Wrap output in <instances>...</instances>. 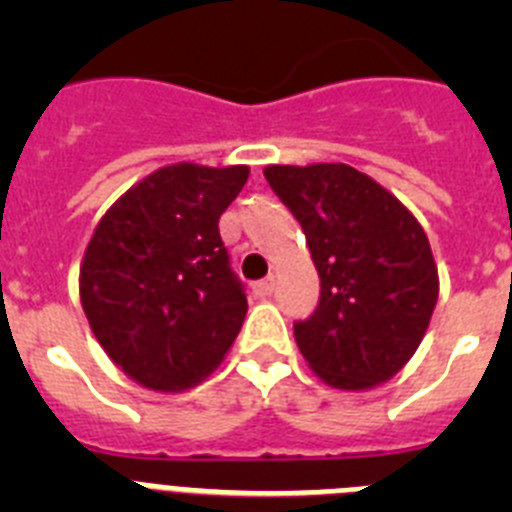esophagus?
I'll return each instance as SVG.
<instances>
[{
    "instance_id": "esophagus-1",
    "label": "esophagus",
    "mask_w": 512,
    "mask_h": 512,
    "mask_svg": "<svg viewBox=\"0 0 512 512\" xmlns=\"http://www.w3.org/2000/svg\"><path fill=\"white\" fill-rule=\"evenodd\" d=\"M274 289H277V279L269 277V279H264V282H256V284H253V295L261 297V300H264V297L274 295Z\"/></svg>"
}]
</instances>
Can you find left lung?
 Returning a JSON list of instances; mask_svg holds the SVG:
<instances>
[{
  "mask_svg": "<svg viewBox=\"0 0 512 512\" xmlns=\"http://www.w3.org/2000/svg\"><path fill=\"white\" fill-rule=\"evenodd\" d=\"M264 176L305 230L320 277L318 310L295 325L307 366L346 392L390 382L418 351L438 300L423 225L348 164H271Z\"/></svg>",
  "mask_w": 512,
  "mask_h": 512,
  "instance_id": "obj_1",
  "label": "left lung"
}]
</instances>
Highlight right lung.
I'll return each mask as SVG.
<instances>
[{
    "label": "right lung",
    "instance_id": "1",
    "mask_svg": "<svg viewBox=\"0 0 512 512\" xmlns=\"http://www.w3.org/2000/svg\"><path fill=\"white\" fill-rule=\"evenodd\" d=\"M248 166L156 169L104 212L79 269V297L104 354L153 392H182L233 346L248 302L217 220Z\"/></svg>",
    "mask_w": 512,
    "mask_h": 512
}]
</instances>
